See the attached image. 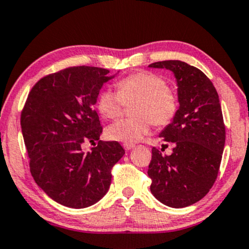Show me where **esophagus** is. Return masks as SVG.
I'll list each match as a JSON object with an SVG mask.
<instances>
[{
  "label": "esophagus",
  "instance_id": "1",
  "mask_svg": "<svg viewBox=\"0 0 249 249\" xmlns=\"http://www.w3.org/2000/svg\"><path fill=\"white\" fill-rule=\"evenodd\" d=\"M134 147H135L134 143H124L125 150H131V149H133Z\"/></svg>",
  "mask_w": 249,
  "mask_h": 249
}]
</instances>
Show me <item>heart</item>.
<instances>
[{
  "label": "heart",
  "instance_id": "obj_1",
  "mask_svg": "<svg viewBox=\"0 0 249 249\" xmlns=\"http://www.w3.org/2000/svg\"><path fill=\"white\" fill-rule=\"evenodd\" d=\"M117 92L103 89L97 97V109L107 119L122 114L125 103L131 105L133 118L121 119L107 128L110 140L135 143L149 134L152 123L163 127L174 121L178 111V97L162 75L140 71L116 84Z\"/></svg>",
  "mask_w": 249,
  "mask_h": 249
}]
</instances>
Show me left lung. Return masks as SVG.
Wrapping results in <instances>:
<instances>
[{
  "label": "left lung",
  "mask_w": 249,
  "mask_h": 249,
  "mask_svg": "<svg viewBox=\"0 0 249 249\" xmlns=\"http://www.w3.org/2000/svg\"><path fill=\"white\" fill-rule=\"evenodd\" d=\"M150 68L174 72L178 86L177 115L160 137L174 143L171 155L153 147L148 176L150 192L172 208L188 207L208 193L218 175L225 144L219 97L208 77L181 61H162Z\"/></svg>",
  "instance_id": "obj_1"
}]
</instances>
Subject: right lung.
Here are the masks:
<instances>
[{
    "mask_svg": "<svg viewBox=\"0 0 249 249\" xmlns=\"http://www.w3.org/2000/svg\"><path fill=\"white\" fill-rule=\"evenodd\" d=\"M109 70L71 67L41 78L28 93L20 125L34 180L56 202L86 208L105 196L111 169L125 154L117 141L102 133L94 109ZM98 141L85 154L81 144Z\"/></svg>",
    "mask_w": 249,
    "mask_h": 249,
    "instance_id": "obj_1",
    "label": "right lung"
}]
</instances>
